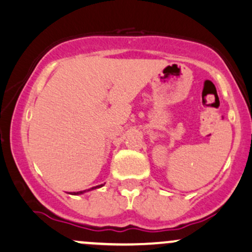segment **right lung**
<instances>
[{"label": "right lung", "instance_id": "obj_1", "mask_svg": "<svg viewBox=\"0 0 252 252\" xmlns=\"http://www.w3.org/2000/svg\"><path fill=\"white\" fill-rule=\"evenodd\" d=\"M102 186L103 185H98V186H94V188H91L90 190H94V189H97V188H102ZM90 190H88V191H90ZM84 192L85 191H78V192H72V194H82V193H84Z\"/></svg>", "mask_w": 252, "mask_h": 252}]
</instances>
